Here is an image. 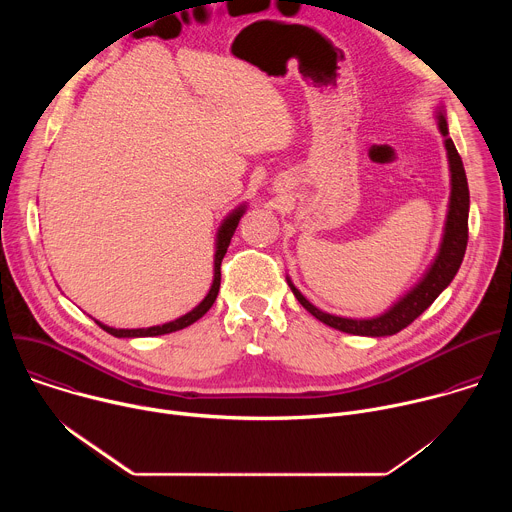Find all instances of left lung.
I'll return each instance as SVG.
<instances>
[{
    "label": "left lung",
    "mask_w": 512,
    "mask_h": 512,
    "mask_svg": "<svg viewBox=\"0 0 512 512\" xmlns=\"http://www.w3.org/2000/svg\"><path fill=\"white\" fill-rule=\"evenodd\" d=\"M437 127H440L442 135L446 137V150H448V162H450V172H452V196H450V210H448V221H446V231H444V241L440 247V253H437L433 265L425 273V277L409 291L405 298H401L389 312L371 318V320H352V318H340L326 314L312 306L302 294L296 285L289 283L294 296L298 302L320 322H324L330 328L356 334V336H391L407 328L415 318H419L431 304L433 300L442 294V291L450 285V281L456 277L466 245H468V208H470V192H468V180L464 172L462 158L456 150L454 141L448 135V121L442 111H437Z\"/></svg>",
    "instance_id": "1"
}]
</instances>
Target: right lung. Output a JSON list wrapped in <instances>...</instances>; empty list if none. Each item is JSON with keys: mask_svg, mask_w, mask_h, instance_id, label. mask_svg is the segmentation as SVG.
<instances>
[{"mask_svg": "<svg viewBox=\"0 0 512 512\" xmlns=\"http://www.w3.org/2000/svg\"><path fill=\"white\" fill-rule=\"evenodd\" d=\"M245 208H237L231 216H227V221L223 223L221 231H218V237H216V253H214V281L210 285V291L208 296L192 310L188 312L186 316L174 320V322H168V324H162V326H152V328H135V330H123V328H109L101 322H97L105 332H109L111 336H117V338H137V336H160V334H170V332H176V330H182L190 324H194L196 320H200L214 304L216 296H218V287H221V263H223V257L227 253V247L237 231V225L241 221Z\"/></svg>", "mask_w": 512, "mask_h": 512, "instance_id": "1", "label": "right lung"}]
</instances>
